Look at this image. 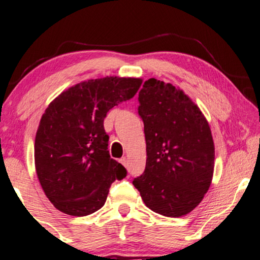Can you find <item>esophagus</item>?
Listing matches in <instances>:
<instances>
[{"instance_id":"esophagus-1","label":"esophagus","mask_w":260,"mask_h":260,"mask_svg":"<svg viewBox=\"0 0 260 260\" xmlns=\"http://www.w3.org/2000/svg\"><path fill=\"white\" fill-rule=\"evenodd\" d=\"M120 162H121V164H122L123 166H127V164H128L127 158H126V157H122V158L120 159Z\"/></svg>"}]
</instances>
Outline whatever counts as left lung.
Segmentation results:
<instances>
[{"instance_id": "1", "label": "left lung", "mask_w": 260, "mask_h": 260, "mask_svg": "<svg viewBox=\"0 0 260 260\" xmlns=\"http://www.w3.org/2000/svg\"><path fill=\"white\" fill-rule=\"evenodd\" d=\"M146 168L134 178L153 212L179 217L200 205L214 172L215 147L208 121L183 90L150 78L139 91Z\"/></svg>"}]
</instances>
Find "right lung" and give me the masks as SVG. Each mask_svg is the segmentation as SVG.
Segmentation results:
<instances>
[{
    "label": "right lung",
    "mask_w": 260,
    "mask_h": 260,
    "mask_svg": "<svg viewBox=\"0 0 260 260\" xmlns=\"http://www.w3.org/2000/svg\"><path fill=\"white\" fill-rule=\"evenodd\" d=\"M140 78L103 77L78 83L45 110L34 144L40 185L55 208L85 216L102 208L115 179L127 171L110 158L103 127L107 113L132 99Z\"/></svg>",
    "instance_id": "1"
}]
</instances>
